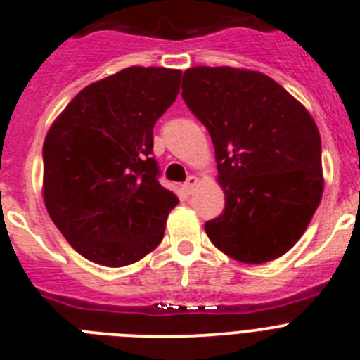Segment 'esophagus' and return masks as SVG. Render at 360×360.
<instances>
[{
	"label": "esophagus",
	"mask_w": 360,
	"mask_h": 360,
	"mask_svg": "<svg viewBox=\"0 0 360 360\" xmlns=\"http://www.w3.org/2000/svg\"><path fill=\"white\" fill-rule=\"evenodd\" d=\"M196 186H198V178H196L195 174H191V176L186 180V184H184V189H186L187 195H191V193L196 189Z\"/></svg>",
	"instance_id": "obj_1"
}]
</instances>
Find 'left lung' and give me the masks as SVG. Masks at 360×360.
<instances>
[{
  "label": "left lung",
  "mask_w": 360,
  "mask_h": 360,
  "mask_svg": "<svg viewBox=\"0 0 360 360\" xmlns=\"http://www.w3.org/2000/svg\"><path fill=\"white\" fill-rule=\"evenodd\" d=\"M182 97L211 135L225 193L209 240L250 265L288 252L323 196L321 136L307 108L265 73L231 66L186 70Z\"/></svg>",
  "instance_id": "1"
}]
</instances>
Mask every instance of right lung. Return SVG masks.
Here are the masks:
<instances>
[{
	"label": "right lung",
	"mask_w": 360,
	"mask_h": 360,
	"mask_svg": "<svg viewBox=\"0 0 360 360\" xmlns=\"http://www.w3.org/2000/svg\"><path fill=\"white\" fill-rule=\"evenodd\" d=\"M182 72L131 66L86 86L43 144V198L79 254L126 266L155 250L178 203L160 186L153 126L174 103Z\"/></svg>",
	"instance_id": "add662e5"
}]
</instances>
